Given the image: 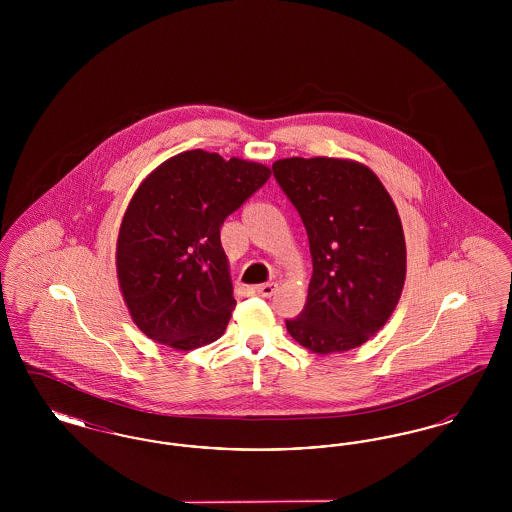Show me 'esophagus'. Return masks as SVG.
<instances>
[{"instance_id":"obj_1","label":"esophagus","mask_w":512,"mask_h":512,"mask_svg":"<svg viewBox=\"0 0 512 512\" xmlns=\"http://www.w3.org/2000/svg\"><path fill=\"white\" fill-rule=\"evenodd\" d=\"M276 284L274 282H268V284H261V286H251L249 288V295L253 297H270L276 293Z\"/></svg>"}]
</instances>
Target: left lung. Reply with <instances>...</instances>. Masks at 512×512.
<instances>
[{
  "label": "left lung",
  "instance_id": "left-lung-1",
  "mask_svg": "<svg viewBox=\"0 0 512 512\" xmlns=\"http://www.w3.org/2000/svg\"><path fill=\"white\" fill-rule=\"evenodd\" d=\"M272 172L303 220L313 259L307 303L286 320L288 332L320 355L363 345L405 284V236L390 194L370 169L343 159L292 157Z\"/></svg>",
  "mask_w": 512,
  "mask_h": 512
}]
</instances>
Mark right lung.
Wrapping results in <instances>:
<instances>
[{
    "instance_id": "1",
    "label": "right lung",
    "mask_w": 512,
    "mask_h": 512,
    "mask_svg": "<svg viewBox=\"0 0 512 512\" xmlns=\"http://www.w3.org/2000/svg\"><path fill=\"white\" fill-rule=\"evenodd\" d=\"M268 176L265 165L194 149L142 182L122 219L117 274L147 338L192 351L224 334L236 299L220 226Z\"/></svg>"
}]
</instances>
